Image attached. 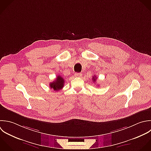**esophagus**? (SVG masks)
<instances>
[{"label": "esophagus", "instance_id": "1", "mask_svg": "<svg viewBox=\"0 0 151 151\" xmlns=\"http://www.w3.org/2000/svg\"><path fill=\"white\" fill-rule=\"evenodd\" d=\"M82 74L81 73H76L75 74V76L76 77H81V76H82Z\"/></svg>", "mask_w": 151, "mask_h": 151}]
</instances>
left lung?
<instances>
[{
    "instance_id": "8db88e82",
    "label": "left lung",
    "mask_w": 151,
    "mask_h": 151,
    "mask_svg": "<svg viewBox=\"0 0 151 151\" xmlns=\"http://www.w3.org/2000/svg\"><path fill=\"white\" fill-rule=\"evenodd\" d=\"M96 79H97V78H96V76H93V78H92V81H93V82H96Z\"/></svg>"
}]
</instances>
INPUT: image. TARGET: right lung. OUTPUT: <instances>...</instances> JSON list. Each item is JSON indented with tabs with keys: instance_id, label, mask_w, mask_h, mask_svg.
Returning a JSON list of instances; mask_svg holds the SVG:
<instances>
[{
	"instance_id": "right-lung-1",
	"label": "right lung",
	"mask_w": 151,
	"mask_h": 151,
	"mask_svg": "<svg viewBox=\"0 0 151 151\" xmlns=\"http://www.w3.org/2000/svg\"><path fill=\"white\" fill-rule=\"evenodd\" d=\"M64 83H65L64 79L60 75H58L56 79L53 82H50L49 83V86L51 89H53L55 91H58L63 88V87L64 86Z\"/></svg>"
}]
</instances>
